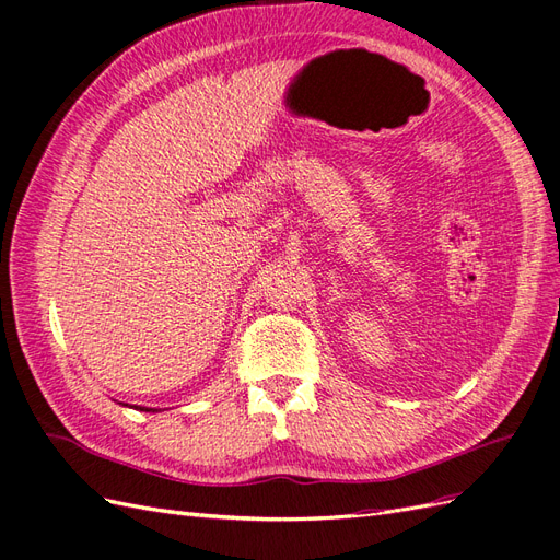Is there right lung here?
I'll use <instances>...</instances> for the list:
<instances>
[{
	"mask_svg": "<svg viewBox=\"0 0 560 560\" xmlns=\"http://www.w3.org/2000/svg\"><path fill=\"white\" fill-rule=\"evenodd\" d=\"M140 411H154V409H147V406H140Z\"/></svg>",
	"mask_w": 560,
	"mask_h": 560,
	"instance_id": "right-lung-1",
	"label": "right lung"
}]
</instances>
